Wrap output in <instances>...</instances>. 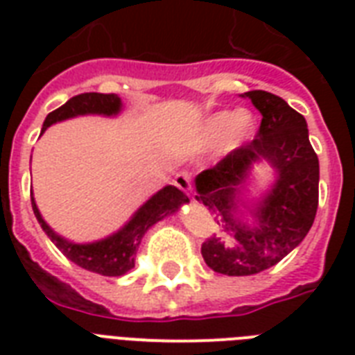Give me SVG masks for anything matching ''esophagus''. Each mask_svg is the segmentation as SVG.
<instances>
[{"label":"esophagus","instance_id":"34e87169","mask_svg":"<svg viewBox=\"0 0 355 355\" xmlns=\"http://www.w3.org/2000/svg\"><path fill=\"white\" fill-rule=\"evenodd\" d=\"M175 186H177L178 189H182L184 193H191V178H189V175L186 171H178L177 175H175Z\"/></svg>","mask_w":355,"mask_h":355}]
</instances>
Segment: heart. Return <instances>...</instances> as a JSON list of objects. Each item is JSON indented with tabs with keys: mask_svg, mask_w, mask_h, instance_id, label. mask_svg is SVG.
Instances as JSON below:
<instances>
[{
	"mask_svg": "<svg viewBox=\"0 0 355 355\" xmlns=\"http://www.w3.org/2000/svg\"><path fill=\"white\" fill-rule=\"evenodd\" d=\"M254 130L252 114L247 110H221L211 114L200 125L199 132L195 136V150L205 149L208 145L217 144V153L227 156L241 147Z\"/></svg>",
	"mask_w": 355,
	"mask_h": 355,
	"instance_id": "1",
	"label": "heart"
}]
</instances>
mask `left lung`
<instances>
[{
	"mask_svg": "<svg viewBox=\"0 0 355 355\" xmlns=\"http://www.w3.org/2000/svg\"><path fill=\"white\" fill-rule=\"evenodd\" d=\"M241 97L261 114L258 136L195 177V199L219 227L200 252L210 269L227 276L256 275L286 258L309 232L319 206V158L302 114L269 92ZM259 163L275 178L254 196Z\"/></svg>",
	"mask_w": 355,
	"mask_h": 355,
	"instance_id": "left-lung-1",
	"label": "left lung"
}]
</instances>
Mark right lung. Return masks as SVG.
I'll list each match as a JSON object with an SVG mask.
<instances>
[{
	"mask_svg": "<svg viewBox=\"0 0 355 355\" xmlns=\"http://www.w3.org/2000/svg\"><path fill=\"white\" fill-rule=\"evenodd\" d=\"M123 110L121 97L116 94H80L71 97L62 107L47 114L46 121L42 125V134L46 132L47 127L55 123L66 121V119L77 118V116H105V118H116ZM189 199L184 191L175 186H166L160 191H156L153 197L145 200L138 210L134 211L132 217L110 236L97 239L92 243H75L66 239L64 236L53 230L42 217L36 200L31 193V205L35 211L36 219L40 223L42 230L47 237L55 243V247L71 259L75 265L83 269L97 272L103 276H123L134 267L136 252L144 236L153 225L162 219L173 216L180 210V206L188 205Z\"/></svg>",
	"mask_w": 355,
	"mask_h": 355,
	"instance_id": "right-lung-1",
	"label": "right lung"
}]
</instances>
